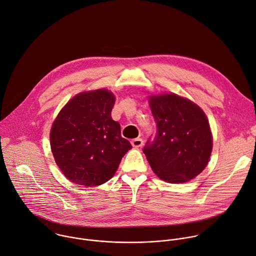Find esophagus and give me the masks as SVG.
Listing matches in <instances>:
<instances>
[{
	"mask_svg": "<svg viewBox=\"0 0 256 256\" xmlns=\"http://www.w3.org/2000/svg\"><path fill=\"white\" fill-rule=\"evenodd\" d=\"M142 144H144V142H142V138H134V140H132V146L136 148H140Z\"/></svg>",
	"mask_w": 256,
	"mask_h": 256,
	"instance_id": "obj_1",
	"label": "esophagus"
}]
</instances>
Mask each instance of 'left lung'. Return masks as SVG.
I'll list each match as a JSON object with an SVG mask.
<instances>
[{"instance_id":"obj_1","label":"left lung","mask_w":256,"mask_h":256,"mask_svg":"<svg viewBox=\"0 0 256 256\" xmlns=\"http://www.w3.org/2000/svg\"><path fill=\"white\" fill-rule=\"evenodd\" d=\"M156 136L142 150L154 173L168 183H186L206 168L213 136L203 110L176 94L148 96Z\"/></svg>"}]
</instances>
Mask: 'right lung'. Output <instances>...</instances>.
I'll return each mask as SVG.
<instances>
[{"label": "right lung", "instance_id": "right-lung-1", "mask_svg": "<svg viewBox=\"0 0 256 256\" xmlns=\"http://www.w3.org/2000/svg\"><path fill=\"white\" fill-rule=\"evenodd\" d=\"M114 94L106 88L77 94L59 112L50 130V146L62 174L71 182L100 186L110 180L132 148L112 118Z\"/></svg>", "mask_w": 256, "mask_h": 256}]
</instances>
